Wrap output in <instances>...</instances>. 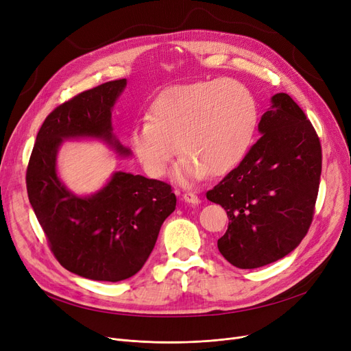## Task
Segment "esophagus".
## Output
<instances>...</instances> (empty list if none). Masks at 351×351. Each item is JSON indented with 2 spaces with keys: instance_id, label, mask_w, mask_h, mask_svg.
Segmentation results:
<instances>
[{
  "instance_id": "obj_1",
  "label": "esophagus",
  "mask_w": 351,
  "mask_h": 351,
  "mask_svg": "<svg viewBox=\"0 0 351 351\" xmlns=\"http://www.w3.org/2000/svg\"><path fill=\"white\" fill-rule=\"evenodd\" d=\"M182 199L186 202V204H192V205H197L199 204V197H197V195H195L193 192H185L182 195Z\"/></svg>"
}]
</instances>
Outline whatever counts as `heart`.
<instances>
[{"mask_svg":"<svg viewBox=\"0 0 351 351\" xmlns=\"http://www.w3.org/2000/svg\"><path fill=\"white\" fill-rule=\"evenodd\" d=\"M259 106L253 92L234 80L180 84L163 89L147 109V119L129 132V146L152 178L175 171L179 182L225 175L242 162L252 145Z\"/></svg>","mask_w":351,"mask_h":351,"instance_id":"b5f03b06","label":"heart"}]
</instances>
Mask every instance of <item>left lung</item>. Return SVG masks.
<instances>
[{
	"mask_svg": "<svg viewBox=\"0 0 351 351\" xmlns=\"http://www.w3.org/2000/svg\"><path fill=\"white\" fill-rule=\"evenodd\" d=\"M259 132L237 168L206 192L229 217L217 249L239 269L273 263L300 245L320 185V139L287 94L273 95Z\"/></svg>",
	"mask_w": 351,
	"mask_h": 351,
	"instance_id": "8db88e82",
	"label": "left lung"
}]
</instances>
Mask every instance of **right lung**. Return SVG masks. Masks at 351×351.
Segmentation results:
<instances>
[{"instance_id": "obj_1", "label": "right lung", "mask_w": 351, "mask_h": 351, "mask_svg": "<svg viewBox=\"0 0 351 351\" xmlns=\"http://www.w3.org/2000/svg\"><path fill=\"white\" fill-rule=\"evenodd\" d=\"M126 80L101 84L55 108L45 118L28 162L29 204L62 267L99 282L136 274L149 257L163 220L176 208L172 186L141 175L115 172L90 196L71 193L57 175L64 139H104L123 156L128 147L112 135L110 110Z\"/></svg>"}]
</instances>
